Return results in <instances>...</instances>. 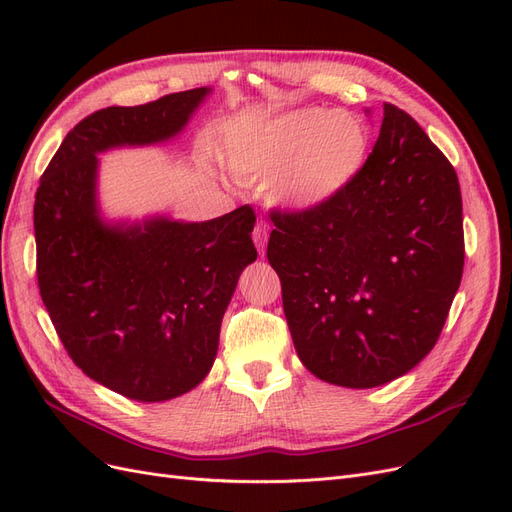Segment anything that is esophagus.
Masks as SVG:
<instances>
[{"label": "esophagus", "instance_id": "34e87169", "mask_svg": "<svg viewBox=\"0 0 512 512\" xmlns=\"http://www.w3.org/2000/svg\"><path fill=\"white\" fill-rule=\"evenodd\" d=\"M252 239H254V245L258 247V252L262 254L265 252V245L269 241V226L265 222H258L254 226V232H252Z\"/></svg>", "mask_w": 512, "mask_h": 512}]
</instances>
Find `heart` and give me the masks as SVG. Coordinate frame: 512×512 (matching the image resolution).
Instances as JSON below:
<instances>
[{
	"label": "heart",
	"instance_id": "obj_1",
	"mask_svg": "<svg viewBox=\"0 0 512 512\" xmlns=\"http://www.w3.org/2000/svg\"><path fill=\"white\" fill-rule=\"evenodd\" d=\"M367 132L350 113L305 108L273 119L228 149V166L252 181H273L282 205L327 203L359 173Z\"/></svg>",
	"mask_w": 512,
	"mask_h": 512
}]
</instances>
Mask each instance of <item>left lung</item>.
<instances>
[{"mask_svg": "<svg viewBox=\"0 0 512 512\" xmlns=\"http://www.w3.org/2000/svg\"><path fill=\"white\" fill-rule=\"evenodd\" d=\"M271 220L267 258L316 378L374 389L436 346L463 273L461 190L406 111L384 104L378 141L342 192Z\"/></svg>", "mask_w": 512, "mask_h": 512, "instance_id": "obj_1", "label": "left lung"}]
</instances>
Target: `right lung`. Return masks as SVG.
<instances>
[{"label":"right lung","instance_id":"1","mask_svg":"<svg viewBox=\"0 0 512 512\" xmlns=\"http://www.w3.org/2000/svg\"><path fill=\"white\" fill-rule=\"evenodd\" d=\"M211 94L198 87L76 123L36 192L40 297L70 359L128 399L166 401L205 380L241 271L256 260L252 207L209 222H106L98 153L170 141Z\"/></svg>","mask_w":512,"mask_h":512}]
</instances>
